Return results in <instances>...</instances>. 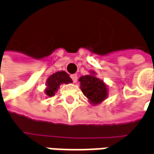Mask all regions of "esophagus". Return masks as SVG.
Instances as JSON below:
<instances>
[{"instance_id": "obj_1", "label": "esophagus", "mask_w": 154, "mask_h": 154, "mask_svg": "<svg viewBox=\"0 0 154 154\" xmlns=\"http://www.w3.org/2000/svg\"><path fill=\"white\" fill-rule=\"evenodd\" d=\"M71 79L73 80V83H75V82L77 81V79H78V76H77V74H72V75H71Z\"/></svg>"}]
</instances>
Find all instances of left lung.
<instances>
[{
	"instance_id": "1",
	"label": "left lung",
	"mask_w": 154,
	"mask_h": 154,
	"mask_svg": "<svg viewBox=\"0 0 154 154\" xmlns=\"http://www.w3.org/2000/svg\"><path fill=\"white\" fill-rule=\"evenodd\" d=\"M90 74L81 76L79 79L83 94L93 105L101 103L108 95L107 87L103 81L95 76V72H90Z\"/></svg>"
}]
</instances>
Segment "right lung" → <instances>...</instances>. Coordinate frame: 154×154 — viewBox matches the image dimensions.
Listing matches in <instances>:
<instances>
[{
	"instance_id": "add662e5",
	"label": "right lung",
	"mask_w": 154,
	"mask_h": 154,
	"mask_svg": "<svg viewBox=\"0 0 154 154\" xmlns=\"http://www.w3.org/2000/svg\"><path fill=\"white\" fill-rule=\"evenodd\" d=\"M71 82H73L72 79L65 71H60L55 73H53L48 77L47 81V84H46L47 88L45 89V94L49 97L54 96L57 92L60 85L63 83L68 84Z\"/></svg>"
}]
</instances>
